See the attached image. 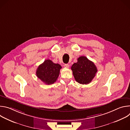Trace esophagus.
<instances>
[{"mask_svg": "<svg viewBox=\"0 0 130 130\" xmlns=\"http://www.w3.org/2000/svg\"><path fill=\"white\" fill-rule=\"evenodd\" d=\"M64 66H65L66 68H69V64H64Z\"/></svg>", "mask_w": 130, "mask_h": 130, "instance_id": "34e87169", "label": "esophagus"}]
</instances>
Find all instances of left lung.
<instances>
[{
	"label": "left lung",
	"instance_id": "left-lung-1",
	"mask_svg": "<svg viewBox=\"0 0 130 130\" xmlns=\"http://www.w3.org/2000/svg\"><path fill=\"white\" fill-rule=\"evenodd\" d=\"M71 69L76 81L82 84L91 82L97 72L94 63L84 56L79 57L78 62L72 65Z\"/></svg>",
	"mask_w": 130,
	"mask_h": 130
}]
</instances>
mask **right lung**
<instances>
[{"label":"right lung","mask_w":130,"mask_h":130,"mask_svg":"<svg viewBox=\"0 0 130 130\" xmlns=\"http://www.w3.org/2000/svg\"><path fill=\"white\" fill-rule=\"evenodd\" d=\"M61 68L60 64H55L50 60H46L39 65L36 75L44 83L52 84L57 80Z\"/></svg>","instance_id":"obj_1"}]
</instances>
